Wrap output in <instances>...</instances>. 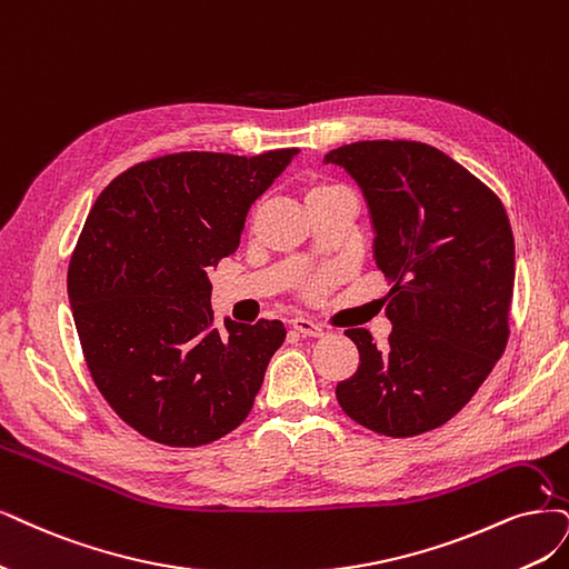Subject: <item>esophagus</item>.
Masks as SVG:
<instances>
[{
    "label": "esophagus",
    "mask_w": 569,
    "mask_h": 569,
    "mask_svg": "<svg viewBox=\"0 0 569 569\" xmlns=\"http://www.w3.org/2000/svg\"><path fill=\"white\" fill-rule=\"evenodd\" d=\"M292 328H296L300 335H305V338H321V335H323V326L313 323V321H309L305 317L292 319Z\"/></svg>",
    "instance_id": "esophagus-1"
}]
</instances>
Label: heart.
Masks as SVG:
<instances>
[{"label": "heart", "instance_id": "1", "mask_svg": "<svg viewBox=\"0 0 569 569\" xmlns=\"http://www.w3.org/2000/svg\"><path fill=\"white\" fill-rule=\"evenodd\" d=\"M335 189H340V187L328 184V182H317V184H311L307 189V199L309 197H317V194H326V192H335ZM328 286H330V277H328V273H323V277H317L307 286V296L309 298H321L323 292L328 290Z\"/></svg>", "mask_w": 569, "mask_h": 569}]
</instances>
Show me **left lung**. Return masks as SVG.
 Wrapping results in <instances>:
<instances>
[{
    "instance_id": "8db88e82",
    "label": "left lung",
    "mask_w": 569,
    "mask_h": 569,
    "mask_svg": "<svg viewBox=\"0 0 569 569\" xmlns=\"http://www.w3.org/2000/svg\"><path fill=\"white\" fill-rule=\"evenodd\" d=\"M359 182L375 262L393 283L389 347L345 335L361 363L335 389L361 427L410 438L438 429L486 382L509 342L513 231L488 184L425 142L361 140L326 154Z\"/></svg>"
}]
</instances>
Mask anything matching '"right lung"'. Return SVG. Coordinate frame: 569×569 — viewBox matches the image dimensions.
I'll return each instance as SVG.
<instances>
[{
    "mask_svg": "<svg viewBox=\"0 0 569 569\" xmlns=\"http://www.w3.org/2000/svg\"><path fill=\"white\" fill-rule=\"evenodd\" d=\"M296 154L142 161L102 189L83 222L68 269L83 359L110 408L154 443H213L256 403L286 328H218L208 271L239 248L250 203Z\"/></svg>",
    "mask_w": 569,
    "mask_h": 569,
    "instance_id": "add662e5",
    "label": "right lung"
}]
</instances>
